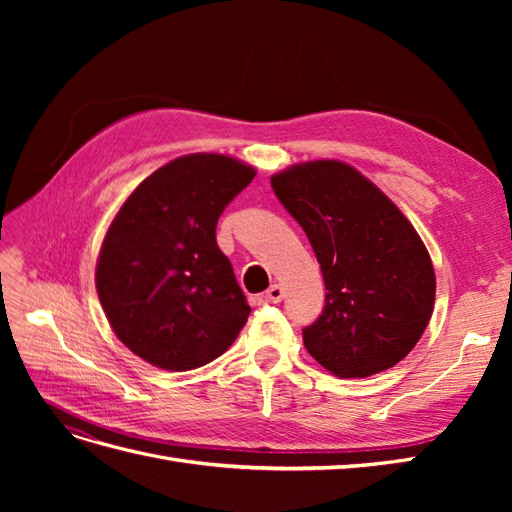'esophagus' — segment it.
Segmentation results:
<instances>
[{
    "label": "esophagus",
    "mask_w": 512,
    "mask_h": 512,
    "mask_svg": "<svg viewBox=\"0 0 512 512\" xmlns=\"http://www.w3.org/2000/svg\"><path fill=\"white\" fill-rule=\"evenodd\" d=\"M284 288L280 284H273L267 292H265V301L267 303H280L284 299Z\"/></svg>",
    "instance_id": "1"
}]
</instances>
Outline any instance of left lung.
<instances>
[{
	"label": "left lung",
	"mask_w": 512,
	"mask_h": 512,
	"mask_svg": "<svg viewBox=\"0 0 512 512\" xmlns=\"http://www.w3.org/2000/svg\"><path fill=\"white\" fill-rule=\"evenodd\" d=\"M314 247L324 309L303 329L307 352L339 378L397 365L433 312L436 275L421 237L374 183L344 162L318 160L271 177Z\"/></svg>",
	"instance_id": "obj_1"
}]
</instances>
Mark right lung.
Listing matches in <instances>:
<instances>
[{
    "instance_id": "obj_1",
    "label": "right lung",
    "mask_w": 512,
    "mask_h": 512,
    "mask_svg": "<svg viewBox=\"0 0 512 512\" xmlns=\"http://www.w3.org/2000/svg\"><path fill=\"white\" fill-rule=\"evenodd\" d=\"M254 177L218 153L177 158L138 185L108 228L98 297L117 337L147 363L203 367L243 329L252 309L215 226Z\"/></svg>"
}]
</instances>
